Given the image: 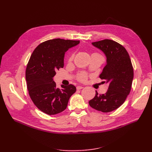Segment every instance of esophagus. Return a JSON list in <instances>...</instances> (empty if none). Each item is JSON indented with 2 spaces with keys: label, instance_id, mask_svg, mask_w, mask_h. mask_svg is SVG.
Here are the masks:
<instances>
[{
  "label": "esophagus",
  "instance_id": "obj_1",
  "mask_svg": "<svg viewBox=\"0 0 152 152\" xmlns=\"http://www.w3.org/2000/svg\"><path fill=\"white\" fill-rule=\"evenodd\" d=\"M83 88V86H77L76 87V89L77 90H80V89H82Z\"/></svg>",
  "mask_w": 152,
  "mask_h": 152
}]
</instances>
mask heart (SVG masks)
<instances>
[{
	"label": "heart",
	"mask_w": 152,
	"mask_h": 152,
	"mask_svg": "<svg viewBox=\"0 0 152 152\" xmlns=\"http://www.w3.org/2000/svg\"><path fill=\"white\" fill-rule=\"evenodd\" d=\"M74 53H71L68 58V61H71L72 60H73L74 58ZM77 78L79 81L81 82H86L87 81V76L86 74L84 73H79L77 76Z\"/></svg>",
	"instance_id": "1"
}]
</instances>
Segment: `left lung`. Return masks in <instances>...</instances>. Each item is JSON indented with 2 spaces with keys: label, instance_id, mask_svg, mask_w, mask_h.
<instances>
[{
  "label": "left lung",
  "instance_id": "obj_1",
  "mask_svg": "<svg viewBox=\"0 0 152 152\" xmlns=\"http://www.w3.org/2000/svg\"><path fill=\"white\" fill-rule=\"evenodd\" d=\"M92 45L102 50L107 57V65L100 75L109 87L105 94H99L89 102L94 109L108 113L119 108L131 92L134 77L132 62L125 48L110 39L92 42Z\"/></svg>",
  "mask_w": 152,
  "mask_h": 152
}]
</instances>
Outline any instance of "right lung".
<instances>
[{
	"mask_svg": "<svg viewBox=\"0 0 152 152\" xmlns=\"http://www.w3.org/2000/svg\"><path fill=\"white\" fill-rule=\"evenodd\" d=\"M79 41L54 39L40 44L32 53L26 69L29 95L42 112L53 115L65 110L70 97L76 91L73 84L57 88L53 77L64 66L65 52Z\"/></svg>",
	"mask_w": 152,
	"mask_h": 152,
	"instance_id": "add662e5",
	"label": "right lung"
}]
</instances>
